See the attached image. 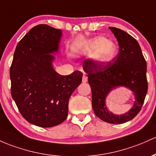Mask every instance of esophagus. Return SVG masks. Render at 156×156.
Listing matches in <instances>:
<instances>
[{
	"label": "esophagus",
	"instance_id": "esophagus-1",
	"mask_svg": "<svg viewBox=\"0 0 156 156\" xmlns=\"http://www.w3.org/2000/svg\"><path fill=\"white\" fill-rule=\"evenodd\" d=\"M87 81V76L86 75V74H83V78H82V82H83V83H86Z\"/></svg>",
	"mask_w": 156,
	"mask_h": 156
}]
</instances>
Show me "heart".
<instances>
[{"label":"heart","mask_w":156,"mask_h":156,"mask_svg":"<svg viewBox=\"0 0 156 156\" xmlns=\"http://www.w3.org/2000/svg\"><path fill=\"white\" fill-rule=\"evenodd\" d=\"M83 52L92 54V62L97 66H102L108 63L116 52V45L112 41L104 37H98L87 44L83 48Z\"/></svg>","instance_id":"obj_1"}]
</instances>
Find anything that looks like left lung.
I'll use <instances>...</instances> for the list:
<instances>
[{
	"mask_svg": "<svg viewBox=\"0 0 156 156\" xmlns=\"http://www.w3.org/2000/svg\"><path fill=\"white\" fill-rule=\"evenodd\" d=\"M119 45V52L112 60L102 66H97L92 60L83 63V69L88 76L92 90V106L97 117L109 124H123L134 119L144 101L148 83L147 63L138 41L124 31L109 27ZM124 86L135 95L133 107L127 113L115 115L105 105V98L113 88Z\"/></svg>",
	"mask_w": 156,
	"mask_h": 156,
	"instance_id": "left-lung-1",
	"label": "left lung"
}]
</instances>
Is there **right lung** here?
<instances>
[{"instance_id": "right-lung-1", "label": "right lung", "mask_w": 156, "mask_h": 156, "mask_svg": "<svg viewBox=\"0 0 156 156\" xmlns=\"http://www.w3.org/2000/svg\"><path fill=\"white\" fill-rule=\"evenodd\" d=\"M62 36L61 30L46 24L34 27L20 41L10 67L11 94L28 122L41 127L61 124L68 114L69 99L83 74L56 73L52 66Z\"/></svg>"}]
</instances>
